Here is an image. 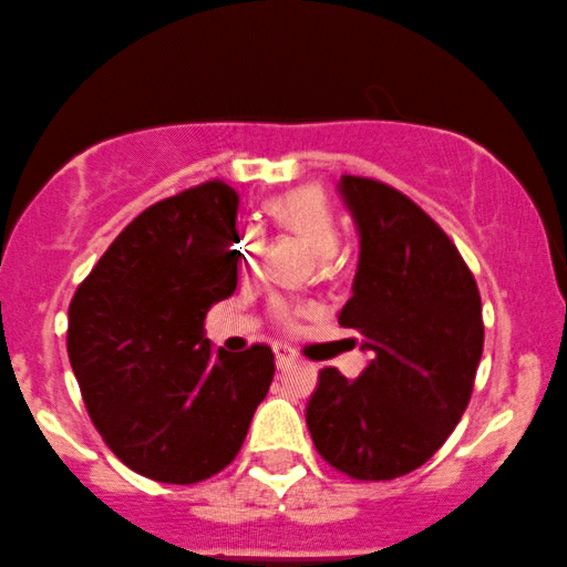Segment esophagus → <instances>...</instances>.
Returning a JSON list of instances; mask_svg holds the SVG:
<instances>
[{
    "instance_id": "1",
    "label": "esophagus",
    "mask_w": 567,
    "mask_h": 567,
    "mask_svg": "<svg viewBox=\"0 0 567 567\" xmlns=\"http://www.w3.org/2000/svg\"><path fill=\"white\" fill-rule=\"evenodd\" d=\"M274 363H277L279 371H288V369H293L296 354L290 352L288 347H274Z\"/></svg>"
}]
</instances>
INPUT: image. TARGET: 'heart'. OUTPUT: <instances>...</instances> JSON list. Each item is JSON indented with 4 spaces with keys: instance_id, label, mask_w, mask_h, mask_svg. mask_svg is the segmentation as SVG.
<instances>
[{
    "instance_id": "heart-1",
    "label": "heart",
    "mask_w": 567,
    "mask_h": 567,
    "mask_svg": "<svg viewBox=\"0 0 567 567\" xmlns=\"http://www.w3.org/2000/svg\"><path fill=\"white\" fill-rule=\"evenodd\" d=\"M266 213L271 215V220L277 223V226L301 236L317 255H322V258L333 255L336 245H339V228H336V220L331 209H328L326 196L317 188H296L282 193V196H274L271 202L266 204ZM234 252L239 266L250 269L260 252L258 228H241V231L236 234ZM274 315H277L279 322H293V309H290L288 303H277V307H274Z\"/></svg>"
}]
</instances>
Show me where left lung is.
Wrapping results in <instances>:
<instances>
[{
    "mask_svg": "<svg viewBox=\"0 0 567 567\" xmlns=\"http://www.w3.org/2000/svg\"><path fill=\"white\" fill-rule=\"evenodd\" d=\"M360 236L352 298L339 312L371 352L358 379L322 369L307 427L336 471L388 482L441 450L471 401L484 347L482 298L457 247L409 196L344 174Z\"/></svg>",
    "mask_w": 567,
    "mask_h": 567,
    "instance_id": "obj_1",
    "label": "left lung"
}]
</instances>
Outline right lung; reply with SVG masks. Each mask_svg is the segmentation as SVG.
<instances>
[{
  "instance_id": "add662e5",
  "label": "right lung",
  "mask_w": 567,
  "mask_h": 567,
  "mask_svg": "<svg viewBox=\"0 0 567 567\" xmlns=\"http://www.w3.org/2000/svg\"><path fill=\"white\" fill-rule=\"evenodd\" d=\"M239 193L196 185L134 217L70 303L66 352L104 444L164 484L215 476L269 393L266 344L234 354L204 339L209 307L236 290Z\"/></svg>"
}]
</instances>
